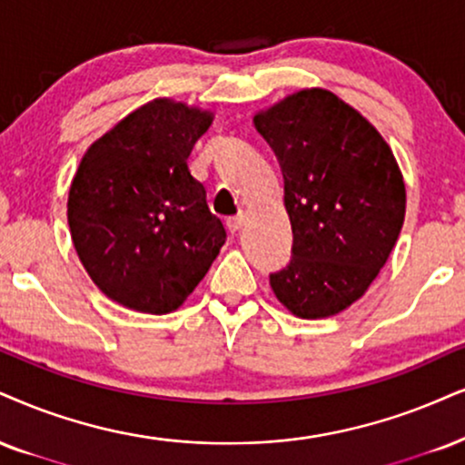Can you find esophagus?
I'll use <instances>...</instances> for the list:
<instances>
[{"label": "esophagus", "mask_w": 465, "mask_h": 465, "mask_svg": "<svg viewBox=\"0 0 465 465\" xmlns=\"http://www.w3.org/2000/svg\"><path fill=\"white\" fill-rule=\"evenodd\" d=\"M243 223H245V213H239V215H234V217H228L226 226L231 228V232H237V231H242Z\"/></svg>", "instance_id": "obj_1"}]
</instances>
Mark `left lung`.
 Returning <instances> with one entry per match:
<instances>
[{"instance_id": "1", "label": "left lung", "mask_w": 465, "mask_h": 465, "mask_svg": "<svg viewBox=\"0 0 465 465\" xmlns=\"http://www.w3.org/2000/svg\"><path fill=\"white\" fill-rule=\"evenodd\" d=\"M276 153L293 228L289 265L269 276L302 319L338 314L364 295L397 243L405 183L372 124L330 90H300L259 112Z\"/></svg>"}]
</instances>
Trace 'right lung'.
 Segmentation results:
<instances>
[{"label":"right lung","instance_id":"1","mask_svg":"<svg viewBox=\"0 0 465 465\" xmlns=\"http://www.w3.org/2000/svg\"><path fill=\"white\" fill-rule=\"evenodd\" d=\"M213 114L154 99L84 154L68 192L79 261L110 300L137 312L176 311L226 243L187 157Z\"/></svg>","mask_w":465,"mask_h":465}]
</instances>
